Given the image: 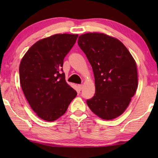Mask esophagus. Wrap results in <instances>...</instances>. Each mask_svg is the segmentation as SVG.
<instances>
[{
    "instance_id": "esophagus-1",
    "label": "esophagus",
    "mask_w": 158,
    "mask_h": 158,
    "mask_svg": "<svg viewBox=\"0 0 158 158\" xmlns=\"http://www.w3.org/2000/svg\"><path fill=\"white\" fill-rule=\"evenodd\" d=\"M78 88H79V90H81L83 89V85H79Z\"/></svg>"
}]
</instances>
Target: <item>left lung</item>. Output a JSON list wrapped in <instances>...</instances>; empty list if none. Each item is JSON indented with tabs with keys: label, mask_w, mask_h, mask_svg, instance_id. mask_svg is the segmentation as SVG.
<instances>
[{
	"label": "left lung",
	"mask_w": 158,
	"mask_h": 158,
	"mask_svg": "<svg viewBox=\"0 0 158 158\" xmlns=\"http://www.w3.org/2000/svg\"><path fill=\"white\" fill-rule=\"evenodd\" d=\"M78 45L91 64L96 92L87 100L100 118L115 119L125 111L138 88L136 63L119 40L104 33L79 36Z\"/></svg>",
	"instance_id": "8db88e82"
}]
</instances>
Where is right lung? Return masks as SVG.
Returning a JSON list of instances; mask_svg holds the SVG:
<instances>
[{
	"label": "right lung",
	"mask_w": 158,
	"mask_h": 158,
	"mask_svg": "<svg viewBox=\"0 0 158 158\" xmlns=\"http://www.w3.org/2000/svg\"><path fill=\"white\" fill-rule=\"evenodd\" d=\"M78 35L56 34L32 45L19 64V81L32 109L40 118L53 122L63 115L77 92L62 73L64 58Z\"/></svg>",
	"instance_id": "right-lung-1"
}]
</instances>
